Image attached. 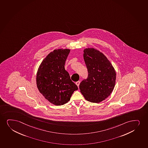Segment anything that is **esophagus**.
<instances>
[{
  "label": "esophagus",
  "instance_id": "obj_1",
  "mask_svg": "<svg viewBox=\"0 0 148 148\" xmlns=\"http://www.w3.org/2000/svg\"><path fill=\"white\" fill-rule=\"evenodd\" d=\"M80 81H77V82H76V84L77 85V86H78V87L79 86V84H80Z\"/></svg>",
  "mask_w": 148,
  "mask_h": 148
}]
</instances>
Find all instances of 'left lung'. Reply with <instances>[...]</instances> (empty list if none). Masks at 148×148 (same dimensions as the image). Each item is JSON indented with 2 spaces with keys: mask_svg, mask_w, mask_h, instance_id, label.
I'll return each mask as SVG.
<instances>
[{
  "mask_svg": "<svg viewBox=\"0 0 148 148\" xmlns=\"http://www.w3.org/2000/svg\"><path fill=\"white\" fill-rule=\"evenodd\" d=\"M83 57L88 76L81 82L79 88L86 100L98 103L108 98L113 91L116 71L107 58L94 48L85 49Z\"/></svg>",
  "mask_w": 148,
  "mask_h": 148,
  "instance_id": "obj_1",
  "label": "left lung"
}]
</instances>
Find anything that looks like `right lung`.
<instances>
[{
    "mask_svg": "<svg viewBox=\"0 0 148 148\" xmlns=\"http://www.w3.org/2000/svg\"><path fill=\"white\" fill-rule=\"evenodd\" d=\"M70 51L68 49H58L51 52L42 61L37 73L39 91L46 99L57 106L66 104L78 89L64 68Z\"/></svg>",
    "mask_w": 148,
    "mask_h": 148,
    "instance_id": "1",
    "label": "right lung"
}]
</instances>
